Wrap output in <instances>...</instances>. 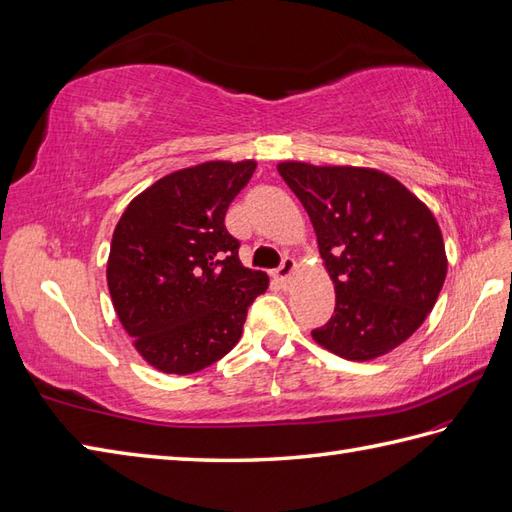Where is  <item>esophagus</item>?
Wrapping results in <instances>:
<instances>
[{
	"mask_svg": "<svg viewBox=\"0 0 512 512\" xmlns=\"http://www.w3.org/2000/svg\"><path fill=\"white\" fill-rule=\"evenodd\" d=\"M295 269H297L295 258H291V256H284L282 265L276 269V273H273V276H276V280H278V282L286 284V282L291 280V276H293V273H295Z\"/></svg>",
	"mask_w": 512,
	"mask_h": 512,
	"instance_id": "obj_1",
	"label": "esophagus"
}]
</instances>
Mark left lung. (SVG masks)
<instances>
[{"label":"left lung","mask_w":512,"mask_h":512,"mask_svg":"<svg viewBox=\"0 0 512 512\" xmlns=\"http://www.w3.org/2000/svg\"><path fill=\"white\" fill-rule=\"evenodd\" d=\"M278 171L313 221L336 306L313 339L365 363L413 336L447 273L432 210L389 173L284 160Z\"/></svg>","instance_id":"obj_1"}]
</instances>
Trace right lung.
<instances>
[{
  "instance_id": "right-lung-1",
  "label": "right lung",
  "mask_w": 512,
  "mask_h": 512,
  "mask_svg": "<svg viewBox=\"0 0 512 512\" xmlns=\"http://www.w3.org/2000/svg\"><path fill=\"white\" fill-rule=\"evenodd\" d=\"M256 160H206L136 195L112 234L106 280L134 350L162 373H195L239 343L247 308L267 291L243 267L226 210Z\"/></svg>"
}]
</instances>
